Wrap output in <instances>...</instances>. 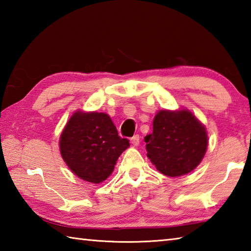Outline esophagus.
Instances as JSON below:
<instances>
[{"label": "esophagus", "instance_id": "esophagus-1", "mask_svg": "<svg viewBox=\"0 0 251 251\" xmlns=\"http://www.w3.org/2000/svg\"><path fill=\"white\" fill-rule=\"evenodd\" d=\"M130 143H131V145L134 146V147H138V146H139V143H140V138H139V136L136 135V136L132 137L131 139H130Z\"/></svg>", "mask_w": 251, "mask_h": 251}]
</instances>
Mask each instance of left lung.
<instances>
[{
    "instance_id": "8db88e82",
    "label": "left lung",
    "mask_w": 251,
    "mask_h": 251,
    "mask_svg": "<svg viewBox=\"0 0 251 251\" xmlns=\"http://www.w3.org/2000/svg\"><path fill=\"white\" fill-rule=\"evenodd\" d=\"M148 157L159 173L180 177L199 166L208 147L205 125L188 109L161 110L145 137Z\"/></svg>"
}]
</instances>
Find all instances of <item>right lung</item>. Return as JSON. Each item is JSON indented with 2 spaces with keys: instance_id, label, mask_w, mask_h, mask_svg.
Listing matches in <instances>:
<instances>
[{
  "instance_id": "add662e5",
  "label": "right lung",
  "mask_w": 251,
  "mask_h": 251,
  "mask_svg": "<svg viewBox=\"0 0 251 251\" xmlns=\"http://www.w3.org/2000/svg\"><path fill=\"white\" fill-rule=\"evenodd\" d=\"M128 148L129 141L119 136L111 117L96 111L74 112L59 139L61 157L69 169L95 184L113 173L117 158Z\"/></svg>"
}]
</instances>
